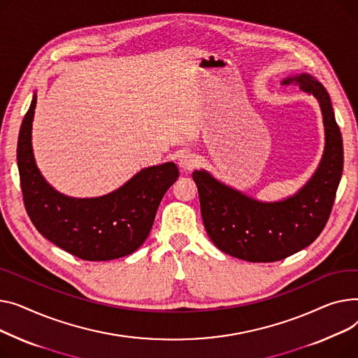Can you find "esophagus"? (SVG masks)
Segmentation results:
<instances>
[{
  "label": "esophagus",
  "instance_id": "34e87169",
  "mask_svg": "<svg viewBox=\"0 0 358 358\" xmlns=\"http://www.w3.org/2000/svg\"><path fill=\"white\" fill-rule=\"evenodd\" d=\"M196 166H198V157L192 153L186 152L179 157V167L183 172H191Z\"/></svg>",
  "mask_w": 358,
  "mask_h": 358
}]
</instances>
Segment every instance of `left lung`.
Returning a JSON list of instances; mask_svg holds the SVG:
<instances>
[{"label":"left lung","instance_id":"8db88e82","mask_svg":"<svg viewBox=\"0 0 358 358\" xmlns=\"http://www.w3.org/2000/svg\"><path fill=\"white\" fill-rule=\"evenodd\" d=\"M280 83L299 85L302 92L317 98L322 113L324 155L299 191L282 201L263 202L203 169L192 173L209 238L224 253L251 263L286 259L317 240L329 218L343 175V137L322 83L309 73L287 76Z\"/></svg>","mask_w":358,"mask_h":358}]
</instances>
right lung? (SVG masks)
I'll return each mask as SVG.
<instances>
[{"label":"right lung","instance_id":"add662e5","mask_svg":"<svg viewBox=\"0 0 358 358\" xmlns=\"http://www.w3.org/2000/svg\"><path fill=\"white\" fill-rule=\"evenodd\" d=\"M37 96L21 124L17 164L26 211L38 233L68 253L88 262L129 256L149 237L163 195L179 178L167 162L145 167L115 191L96 198L57 192L40 173L31 145Z\"/></svg>","mask_w":358,"mask_h":358}]
</instances>
